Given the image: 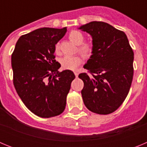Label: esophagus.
Masks as SVG:
<instances>
[{"label": "esophagus", "mask_w": 147, "mask_h": 147, "mask_svg": "<svg viewBox=\"0 0 147 147\" xmlns=\"http://www.w3.org/2000/svg\"><path fill=\"white\" fill-rule=\"evenodd\" d=\"M74 74H75V76H76V77H77L78 75H79V72H78L77 71H74Z\"/></svg>", "instance_id": "1"}]
</instances>
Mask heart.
<instances>
[{
  "mask_svg": "<svg viewBox=\"0 0 147 147\" xmlns=\"http://www.w3.org/2000/svg\"><path fill=\"white\" fill-rule=\"evenodd\" d=\"M68 37L73 43L77 45L82 43L84 40L82 34L78 31H72L68 35ZM59 44L57 43L55 46V50L57 52L59 51ZM79 51L84 57H88L91 54L92 47L89 44H83L79 47ZM80 62L81 59L77 56H65L61 59V65L62 67L68 70H76L78 66L80 65Z\"/></svg>",
  "mask_w": 147,
  "mask_h": 147,
  "instance_id": "heart-1",
  "label": "heart"
}]
</instances>
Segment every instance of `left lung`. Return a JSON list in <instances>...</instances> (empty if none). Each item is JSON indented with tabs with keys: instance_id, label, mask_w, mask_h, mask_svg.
Instances as JSON below:
<instances>
[{
	"instance_id": "left-lung-1",
	"label": "left lung",
	"mask_w": 147,
	"mask_h": 147,
	"mask_svg": "<svg viewBox=\"0 0 147 147\" xmlns=\"http://www.w3.org/2000/svg\"><path fill=\"white\" fill-rule=\"evenodd\" d=\"M92 37V52L84 65L90 75L84 82L83 102L93 113L107 115L123 103L132 84L134 53L125 33L105 22L92 21L78 28Z\"/></svg>"
}]
</instances>
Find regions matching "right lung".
Masks as SVG:
<instances>
[{"mask_svg": "<svg viewBox=\"0 0 147 147\" xmlns=\"http://www.w3.org/2000/svg\"><path fill=\"white\" fill-rule=\"evenodd\" d=\"M62 28H40L18 39L11 55L13 82L27 108L42 118L62 113L75 75L71 70L59 72L54 59L55 45L64 37Z\"/></svg>", "mask_w": 147, "mask_h": 147, "instance_id": "obj_1", "label": "right lung"}]
</instances>
